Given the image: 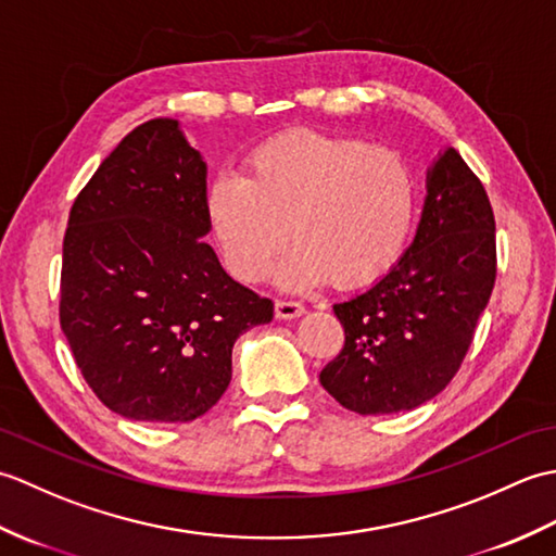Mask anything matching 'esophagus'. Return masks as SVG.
<instances>
[{
  "label": "esophagus",
  "instance_id": "34e87169",
  "mask_svg": "<svg viewBox=\"0 0 556 556\" xmlns=\"http://www.w3.org/2000/svg\"><path fill=\"white\" fill-rule=\"evenodd\" d=\"M275 313H277L279 320H293V317H301L305 313V308H303V303H299V301L279 299L275 303Z\"/></svg>",
  "mask_w": 556,
  "mask_h": 556
}]
</instances>
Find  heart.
I'll return each instance as SVG.
<instances>
[{
    "label": "heart",
    "instance_id": "1",
    "mask_svg": "<svg viewBox=\"0 0 556 556\" xmlns=\"http://www.w3.org/2000/svg\"><path fill=\"white\" fill-rule=\"evenodd\" d=\"M413 212L416 181L399 152L303 128L257 143L241 176H217L205 198L212 239L243 281L263 279L291 233L287 287L372 285L404 253Z\"/></svg>",
    "mask_w": 556,
    "mask_h": 556
}]
</instances>
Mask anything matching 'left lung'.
Here are the masks:
<instances>
[{
	"label": "left lung",
	"mask_w": 556,
	"mask_h": 556,
	"mask_svg": "<svg viewBox=\"0 0 556 556\" xmlns=\"http://www.w3.org/2000/svg\"><path fill=\"white\" fill-rule=\"evenodd\" d=\"M416 239L387 275L334 305L344 349L320 382L361 416L413 410L452 382L497 277L490 198L454 148L428 169Z\"/></svg>",
	"instance_id": "8db88e82"
}]
</instances>
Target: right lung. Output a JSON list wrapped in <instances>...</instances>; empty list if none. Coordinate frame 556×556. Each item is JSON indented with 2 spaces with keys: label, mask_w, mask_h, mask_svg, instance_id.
<instances>
[{
  "label": "right lung",
  "mask_w": 556,
  "mask_h": 556,
  "mask_svg": "<svg viewBox=\"0 0 556 556\" xmlns=\"http://www.w3.org/2000/svg\"><path fill=\"white\" fill-rule=\"evenodd\" d=\"M207 164L176 119L134 128L68 215L59 323L110 410L188 422L231 382L233 341L275 315L233 281L212 245Z\"/></svg>",
  "instance_id": "add662e5"
}]
</instances>
